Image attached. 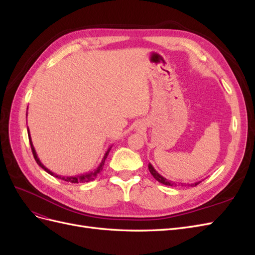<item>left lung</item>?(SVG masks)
<instances>
[{
  "mask_svg": "<svg viewBox=\"0 0 255 255\" xmlns=\"http://www.w3.org/2000/svg\"><path fill=\"white\" fill-rule=\"evenodd\" d=\"M148 167H149V171L151 172V174L153 175V177H154V179H155L156 181H158L159 183L164 184V185H167V186H176V184H175L174 182L169 181V180L166 179V177H164L163 175H160V174L155 170V169H154V167H153L150 163H149ZM200 182H201V181H200ZM200 182H196V183H194V184H190V186H197V185H198ZM181 185L183 186V185H185V184L181 183ZM188 186H189V184H188Z\"/></svg>",
  "mask_w": 255,
  "mask_h": 255,
  "instance_id": "obj_1",
  "label": "left lung"
}]
</instances>
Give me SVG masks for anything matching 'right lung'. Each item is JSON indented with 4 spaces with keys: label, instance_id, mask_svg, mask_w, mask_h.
Returning a JSON list of instances; mask_svg holds the SVG:
<instances>
[{
    "label": "right lung",
    "instance_id": "add662e5",
    "mask_svg": "<svg viewBox=\"0 0 255 255\" xmlns=\"http://www.w3.org/2000/svg\"><path fill=\"white\" fill-rule=\"evenodd\" d=\"M27 133H28V139H29V143H30V148H32V151H33V155H34V158H35V160L37 161V164L39 165L44 171H47L49 174H51V175H53V176H55V177H58V179H60V180H64V181H67V182H71V183H87V182H90V181H94L96 177H97V175L102 171V169H103V166H104V163H105V159H106V157L109 156V153H110V151H111V149H112V146H110L109 149H107V151L105 152V154H104V156H103V158H102V161L101 163H100V165L98 166V168L96 169V170H94L92 172H89V173H85V174H81V175H76V176H61V175H58V174H55L54 172H52L51 170H49V169L45 167L41 161H40V159L38 158V155H37V153H36V150H35V148H34V145H33V142H32V138H30V134H29V129L27 128Z\"/></svg>",
    "mask_w": 255,
    "mask_h": 255
}]
</instances>
